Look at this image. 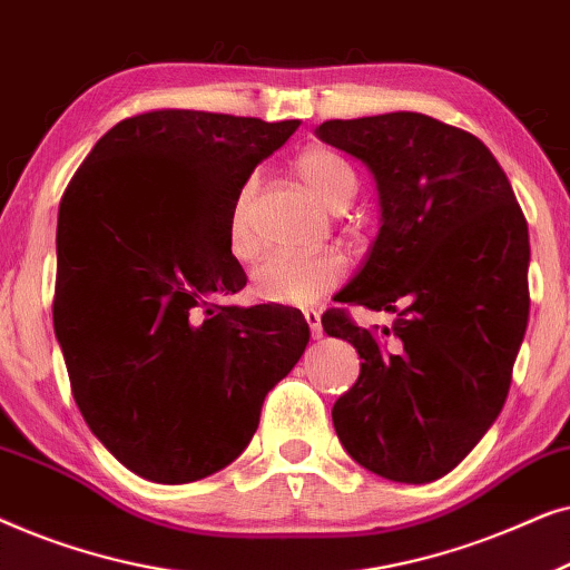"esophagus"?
Segmentation results:
<instances>
[{"instance_id":"1","label":"esophagus","mask_w":570,"mask_h":570,"mask_svg":"<svg viewBox=\"0 0 570 570\" xmlns=\"http://www.w3.org/2000/svg\"><path fill=\"white\" fill-rule=\"evenodd\" d=\"M303 318H306V324H308V330H311V337L322 340L324 337V330H322V316H318V311L306 308V311H303Z\"/></svg>"}]
</instances>
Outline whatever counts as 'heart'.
Returning <instances> with one entry per match:
<instances>
[{
  "instance_id": "heart-1",
  "label": "heart",
  "mask_w": 570,
  "mask_h": 570,
  "mask_svg": "<svg viewBox=\"0 0 570 570\" xmlns=\"http://www.w3.org/2000/svg\"><path fill=\"white\" fill-rule=\"evenodd\" d=\"M293 168L303 186L326 209H342L357 191L355 170L340 153L324 145H311L295 155ZM256 178L240 184L228 215V248L236 259H252L256 254V233L252 228V202ZM347 275L345 256L337 252L318 254H272L252 275L254 295L277 306H311L334 291Z\"/></svg>"
}]
</instances>
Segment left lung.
Instances as JSON below:
<instances>
[{
  "label": "left lung",
  "instance_id": "8db88e82",
  "mask_svg": "<svg viewBox=\"0 0 570 570\" xmlns=\"http://www.w3.org/2000/svg\"><path fill=\"white\" fill-rule=\"evenodd\" d=\"M316 135L376 178L381 228L337 295L389 311L381 332L332 308L322 326L363 357L334 402L347 454L394 482L454 470L501 415L529 318V230L493 153L470 131L396 111L332 119Z\"/></svg>",
  "mask_w": 570,
  "mask_h": 570
}]
</instances>
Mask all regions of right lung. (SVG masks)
Instances as JSON below:
<instances>
[{"mask_svg": "<svg viewBox=\"0 0 570 570\" xmlns=\"http://www.w3.org/2000/svg\"><path fill=\"white\" fill-rule=\"evenodd\" d=\"M298 124L129 116L61 197L53 332L85 423L139 478L181 485L228 466L308 345L301 311L213 303L246 285L233 199Z\"/></svg>", "mask_w": 570, "mask_h": 570, "instance_id": "1", "label": "right lung"}]
</instances>
